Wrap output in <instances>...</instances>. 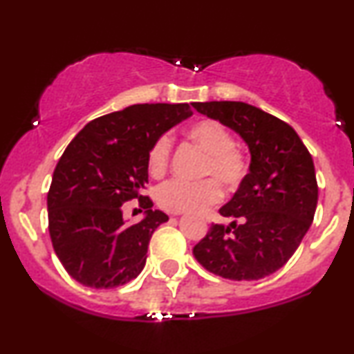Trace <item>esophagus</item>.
I'll list each match as a JSON object with an SVG mask.
<instances>
[{"instance_id":"34e87169","label":"esophagus","mask_w":354,"mask_h":354,"mask_svg":"<svg viewBox=\"0 0 354 354\" xmlns=\"http://www.w3.org/2000/svg\"><path fill=\"white\" fill-rule=\"evenodd\" d=\"M180 214H181V212H173L171 216H180Z\"/></svg>"}]
</instances>
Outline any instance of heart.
<instances>
[{
  "instance_id": "b5f03b06",
  "label": "heart",
  "mask_w": 354,
  "mask_h": 354,
  "mask_svg": "<svg viewBox=\"0 0 354 354\" xmlns=\"http://www.w3.org/2000/svg\"><path fill=\"white\" fill-rule=\"evenodd\" d=\"M189 142L206 153L199 176L201 181L188 183L173 180L156 189V203L160 207L171 212H193L212 206L221 199V188L234 193L245 181L249 173V161L241 150L236 148V136L218 120H199L189 127ZM171 156V138L160 135L151 143L147 155V168L153 178L163 176L168 169Z\"/></svg>"
}]
</instances>
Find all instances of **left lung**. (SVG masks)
Listing matches in <instances>:
<instances>
[{"label": "left lung", "mask_w": 354, "mask_h": 354, "mask_svg": "<svg viewBox=\"0 0 354 354\" xmlns=\"http://www.w3.org/2000/svg\"><path fill=\"white\" fill-rule=\"evenodd\" d=\"M237 131L250 150L245 181L219 209L232 219L212 224L193 254L206 270L229 280H259L287 263L312 225L318 185L310 151L297 131L245 102H194Z\"/></svg>", "instance_id": "obj_1"}]
</instances>
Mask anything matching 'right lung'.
Masks as SVG:
<instances>
[{"instance_id":"1","label":"right lung","mask_w":354,"mask_h":354,"mask_svg":"<svg viewBox=\"0 0 354 354\" xmlns=\"http://www.w3.org/2000/svg\"><path fill=\"white\" fill-rule=\"evenodd\" d=\"M189 104H136L88 122L55 166L48 193L49 236L72 279L92 288L129 283L147 262L151 234L168 221L147 189L151 143L188 118ZM138 198L143 221L129 226L121 204Z\"/></svg>"}]
</instances>
